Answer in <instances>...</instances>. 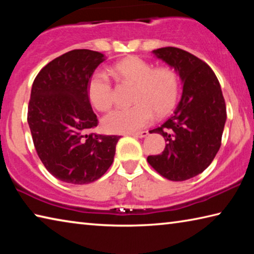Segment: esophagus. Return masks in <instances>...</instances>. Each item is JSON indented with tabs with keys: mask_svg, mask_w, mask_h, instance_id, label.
Returning a JSON list of instances; mask_svg holds the SVG:
<instances>
[{
	"mask_svg": "<svg viewBox=\"0 0 254 254\" xmlns=\"http://www.w3.org/2000/svg\"><path fill=\"white\" fill-rule=\"evenodd\" d=\"M132 136L134 137H144L148 135V131H140V132H136V133H131Z\"/></svg>",
	"mask_w": 254,
	"mask_h": 254,
	"instance_id": "1",
	"label": "esophagus"
}]
</instances>
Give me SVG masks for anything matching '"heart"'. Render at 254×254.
Returning a JSON list of instances; mask_svg holds the SVG:
<instances>
[{
  "label": "heart",
  "instance_id": "heart-1",
  "mask_svg": "<svg viewBox=\"0 0 254 254\" xmlns=\"http://www.w3.org/2000/svg\"><path fill=\"white\" fill-rule=\"evenodd\" d=\"M109 72L119 79L134 84L127 109L110 112L102 120L109 133H131L152 121L153 112L163 117L174 109L179 95L178 75L169 67L152 68L139 57H127L111 66ZM88 97L96 110L105 112L113 105V88L105 74L95 72L88 83Z\"/></svg>",
  "mask_w": 254,
  "mask_h": 254
}]
</instances>
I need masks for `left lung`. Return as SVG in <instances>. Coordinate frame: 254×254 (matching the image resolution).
<instances>
[{"label":"left lung","instance_id":"8db88e82","mask_svg":"<svg viewBox=\"0 0 254 254\" xmlns=\"http://www.w3.org/2000/svg\"><path fill=\"white\" fill-rule=\"evenodd\" d=\"M152 54L177 72L183 94L171 117L150 131L161 134L167 143L161 154L147 160L165 178L184 182L203 173L220 150L225 101L217 77L203 60L175 47Z\"/></svg>","mask_w":254,"mask_h":254}]
</instances>
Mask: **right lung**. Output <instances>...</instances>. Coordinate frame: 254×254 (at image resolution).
<instances>
[{
  "mask_svg": "<svg viewBox=\"0 0 254 254\" xmlns=\"http://www.w3.org/2000/svg\"><path fill=\"white\" fill-rule=\"evenodd\" d=\"M106 57L97 51H68L37 75L28 107L34 148L46 169L64 183L101 178L114 160L121 136L91 133L97 127L88 97L93 72Z\"/></svg>",
  "mask_w": 254,
  "mask_h": 254,
  "instance_id": "1",
  "label": "right lung"
}]
</instances>
